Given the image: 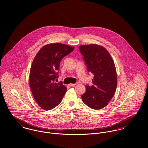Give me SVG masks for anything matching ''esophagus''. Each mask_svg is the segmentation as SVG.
Listing matches in <instances>:
<instances>
[{"label": "esophagus", "instance_id": "1", "mask_svg": "<svg viewBox=\"0 0 148 148\" xmlns=\"http://www.w3.org/2000/svg\"><path fill=\"white\" fill-rule=\"evenodd\" d=\"M76 85V84H69L68 85H69V86L71 87V86H75Z\"/></svg>", "mask_w": 148, "mask_h": 148}]
</instances>
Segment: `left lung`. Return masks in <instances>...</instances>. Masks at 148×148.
I'll use <instances>...</instances> for the list:
<instances>
[{
  "mask_svg": "<svg viewBox=\"0 0 148 148\" xmlns=\"http://www.w3.org/2000/svg\"><path fill=\"white\" fill-rule=\"evenodd\" d=\"M79 50L84 56L87 71L94 75L93 84L86 85L83 101L93 109H100L113 97L117 84L114 62L106 48L97 44L83 45Z\"/></svg>",
  "mask_w": 148,
  "mask_h": 148,
  "instance_id": "left-lung-1",
  "label": "left lung"
}]
</instances>
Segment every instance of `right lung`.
Instances as JSON below:
<instances>
[{
	"label": "right lung",
	"mask_w": 148,
	"mask_h": 148,
	"mask_svg": "<svg viewBox=\"0 0 148 148\" xmlns=\"http://www.w3.org/2000/svg\"><path fill=\"white\" fill-rule=\"evenodd\" d=\"M74 48L62 43L49 44L42 47L33 60L29 86L35 101L44 110L54 108L63 100L67 88L62 82L55 81L59 77L61 60Z\"/></svg>",
	"instance_id": "obj_1"
}]
</instances>
